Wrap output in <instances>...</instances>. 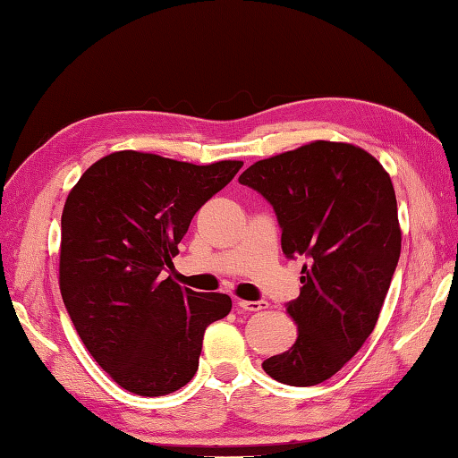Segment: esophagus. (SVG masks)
I'll use <instances>...</instances> for the list:
<instances>
[{
  "label": "esophagus",
  "mask_w": 458,
  "mask_h": 458,
  "mask_svg": "<svg viewBox=\"0 0 458 458\" xmlns=\"http://www.w3.org/2000/svg\"><path fill=\"white\" fill-rule=\"evenodd\" d=\"M237 307L249 310V313H255V310H261L267 307L265 301H237Z\"/></svg>",
  "instance_id": "1"
}]
</instances>
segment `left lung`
Wrapping results in <instances>:
<instances>
[{
    "instance_id": "left-lung-1",
    "label": "left lung",
    "mask_w": 458,
    "mask_h": 458,
    "mask_svg": "<svg viewBox=\"0 0 458 458\" xmlns=\"http://www.w3.org/2000/svg\"><path fill=\"white\" fill-rule=\"evenodd\" d=\"M271 203L284 257L303 259L287 313L297 341L263 360L291 386L331 378L373 333L399 263L401 227L391 177L351 143L313 141L253 163L239 177Z\"/></svg>"
}]
</instances>
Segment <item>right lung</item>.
Listing matches in <instances>:
<instances>
[{
	"instance_id": "obj_1",
	"label": "right lung",
	"mask_w": 458,
	"mask_h": 458,
	"mask_svg": "<svg viewBox=\"0 0 458 458\" xmlns=\"http://www.w3.org/2000/svg\"><path fill=\"white\" fill-rule=\"evenodd\" d=\"M241 167L117 151L67 195L59 289L91 357L125 391L161 396L185 386L205 329L229 315V295L183 289L163 271L193 215Z\"/></svg>"
}]
</instances>
